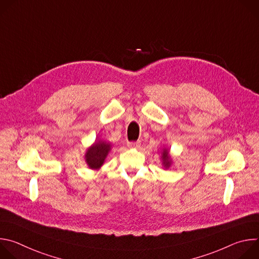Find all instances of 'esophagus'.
I'll return each mask as SVG.
<instances>
[{"mask_svg": "<svg viewBox=\"0 0 259 259\" xmlns=\"http://www.w3.org/2000/svg\"><path fill=\"white\" fill-rule=\"evenodd\" d=\"M128 146L131 147V149H137V147L140 146V141H130L128 142Z\"/></svg>", "mask_w": 259, "mask_h": 259, "instance_id": "obj_1", "label": "esophagus"}]
</instances>
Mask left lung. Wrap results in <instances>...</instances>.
Returning <instances> with one entry per match:
<instances>
[{"instance_id":"left-lung-1","label":"left lung","mask_w":259,"mask_h":259,"mask_svg":"<svg viewBox=\"0 0 259 259\" xmlns=\"http://www.w3.org/2000/svg\"><path fill=\"white\" fill-rule=\"evenodd\" d=\"M162 159H163V164L166 168H169L170 165H171V161H170V157H169V154H168V151L165 150L163 152V156H162Z\"/></svg>"}]
</instances>
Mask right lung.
Here are the masks:
<instances>
[{
    "label": "right lung",
    "mask_w": 259,
    "mask_h": 259,
    "mask_svg": "<svg viewBox=\"0 0 259 259\" xmlns=\"http://www.w3.org/2000/svg\"><path fill=\"white\" fill-rule=\"evenodd\" d=\"M110 151V144L104 141H95L85 155L86 162L91 169H98L104 162L108 152Z\"/></svg>",
    "instance_id": "1"
}]
</instances>
